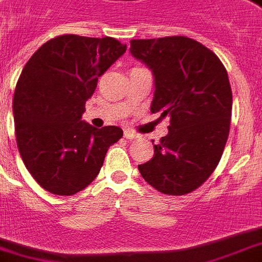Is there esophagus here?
Wrapping results in <instances>:
<instances>
[{
  "label": "esophagus",
  "mask_w": 262,
  "mask_h": 262,
  "mask_svg": "<svg viewBox=\"0 0 262 262\" xmlns=\"http://www.w3.org/2000/svg\"><path fill=\"white\" fill-rule=\"evenodd\" d=\"M124 137L126 138V140H135V138L138 137L137 133H135L133 130H129V129H126V130L124 132Z\"/></svg>",
  "instance_id": "34e87169"
}]
</instances>
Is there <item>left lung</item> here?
Returning a JSON list of instances; mask_svg holds the SVG:
<instances>
[{"instance_id": "obj_1", "label": "left lung", "mask_w": 262, "mask_h": 262, "mask_svg": "<svg viewBox=\"0 0 262 262\" xmlns=\"http://www.w3.org/2000/svg\"><path fill=\"white\" fill-rule=\"evenodd\" d=\"M130 53L155 76L150 112L170 117L168 135L138 170L158 192L188 194L209 179L229 135L232 89L225 67L212 50L184 36L132 39Z\"/></svg>"}]
</instances>
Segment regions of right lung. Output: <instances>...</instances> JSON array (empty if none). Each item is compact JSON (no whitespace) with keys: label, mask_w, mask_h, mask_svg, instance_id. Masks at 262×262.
<instances>
[{"label":"right lung","mask_w":262,"mask_h":262,"mask_svg":"<svg viewBox=\"0 0 262 262\" xmlns=\"http://www.w3.org/2000/svg\"><path fill=\"white\" fill-rule=\"evenodd\" d=\"M112 37L63 34L49 39L26 62L13 97L15 140L32 177L45 190L72 195L100 173L118 126H92L81 116L98 77L124 53Z\"/></svg>","instance_id":"obj_1"}]
</instances>
